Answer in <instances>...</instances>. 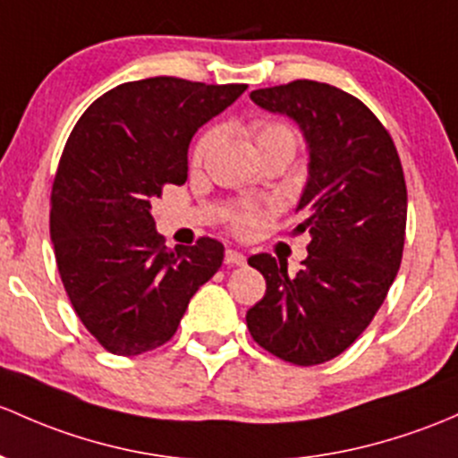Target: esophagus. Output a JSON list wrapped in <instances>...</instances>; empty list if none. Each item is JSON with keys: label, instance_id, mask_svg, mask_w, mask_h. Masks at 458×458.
Segmentation results:
<instances>
[{"label": "esophagus", "instance_id": "obj_1", "mask_svg": "<svg viewBox=\"0 0 458 458\" xmlns=\"http://www.w3.org/2000/svg\"><path fill=\"white\" fill-rule=\"evenodd\" d=\"M225 266H245V257L237 250H225V257H224Z\"/></svg>", "mask_w": 458, "mask_h": 458}]
</instances>
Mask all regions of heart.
<instances>
[{
  "label": "heart",
  "mask_w": 458,
  "mask_h": 458,
  "mask_svg": "<svg viewBox=\"0 0 458 458\" xmlns=\"http://www.w3.org/2000/svg\"><path fill=\"white\" fill-rule=\"evenodd\" d=\"M250 136L254 138V144L259 148V156H269V153H290L293 156L296 151V131H293L292 124H287L285 120L278 118H257L248 124ZM216 138H219V129L208 127L199 138H197L195 147H192L191 160L192 165L199 166L201 162L206 160V156L210 153V148L216 144ZM259 213L257 206L250 204H237L233 210H230V228L237 234H252L254 228L259 225Z\"/></svg>",
  "instance_id": "obj_1"
}]
</instances>
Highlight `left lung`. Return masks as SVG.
Listing matches in <instances>:
<instances>
[{"label": "left lung", "mask_w": 458, "mask_h": 458, "mask_svg": "<svg viewBox=\"0 0 458 458\" xmlns=\"http://www.w3.org/2000/svg\"><path fill=\"white\" fill-rule=\"evenodd\" d=\"M250 98L290 115L305 133L310 180L290 234L307 233L311 242L293 278L272 254L248 259L267 290L245 320L259 346L314 367L362 335L397 276L408 206L402 160L377 115L334 85L301 79Z\"/></svg>", "instance_id": "left-lung-1"}]
</instances>
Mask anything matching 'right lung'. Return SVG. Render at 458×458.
Returning <instances> with one entry per match:
<instances>
[{"instance_id": "right-lung-1", "label": "right lung", "mask_w": 458, "mask_h": 458, "mask_svg": "<svg viewBox=\"0 0 458 458\" xmlns=\"http://www.w3.org/2000/svg\"><path fill=\"white\" fill-rule=\"evenodd\" d=\"M245 88L129 81L96 98L72 129L52 182L50 237L76 316L109 353L168 343L192 293L221 267L216 239L168 250L148 210L166 184L189 177L197 129Z\"/></svg>"}]
</instances>
